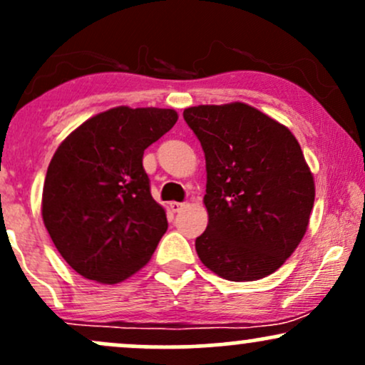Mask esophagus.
Returning a JSON list of instances; mask_svg holds the SVG:
<instances>
[{"mask_svg":"<svg viewBox=\"0 0 365 365\" xmlns=\"http://www.w3.org/2000/svg\"><path fill=\"white\" fill-rule=\"evenodd\" d=\"M183 207H185V202H170V209L173 212H180Z\"/></svg>","mask_w":365,"mask_h":365,"instance_id":"1","label":"esophagus"}]
</instances>
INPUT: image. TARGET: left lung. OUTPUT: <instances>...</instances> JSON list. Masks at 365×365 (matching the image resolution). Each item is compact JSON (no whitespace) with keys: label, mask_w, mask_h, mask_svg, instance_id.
I'll return each instance as SVG.
<instances>
[{"label":"left lung","mask_w":365,"mask_h":365,"mask_svg":"<svg viewBox=\"0 0 365 365\" xmlns=\"http://www.w3.org/2000/svg\"><path fill=\"white\" fill-rule=\"evenodd\" d=\"M183 118L206 156L209 221L197 255L230 282L266 278L307 232L316 187L300 144L245 103L192 106Z\"/></svg>","instance_id":"left-lung-1"}]
</instances>
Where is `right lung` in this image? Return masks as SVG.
<instances>
[{"mask_svg": "<svg viewBox=\"0 0 365 365\" xmlns=\"http://www.w3.org/2000/svg\"><path fill=\"white\" fill-rule=\"evenodd\" d=\"M175 110L118 106L75 128L48 166L43 221L72 269L115 284L142 269L168 228L150 195L144 150L177 123Z\"/></svg>", "mask_w": 365, "mask_h": 365, "instance_id": "add662e5", "label": "right lung"}]
</instances>
